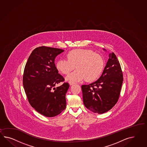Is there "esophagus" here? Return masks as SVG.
<instances>
[{"label":"esophagus","instance_id":"esophagus-1","mask_svg":"<svg viewBox=\"0 0 147 147\" xmlns=\"http://www.w3.org/2000/svg\"><path fill=\"white\" fill-rule=\"evenodd\" d=\"M68 83H69V85H71V86H72V85H73V84H75V83L74 82H73V81H69Z\"/></svg>","mask_w":147,"mask_h":147}]
</instances>
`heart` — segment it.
<instances>
[{
    "label": "heart",
    "instance_id": "1",
    "mask_svg": "<svg viewBox=\"0 0 147 147\" xmlns=\"http://www.w3.org/2000/svg\"><path fill=\"white\" fill-rule=\"evenodd\" d=\"M105 65L101 55L89 49H78L69 51L66 58L59 59L56 66L61 73L68 74L76 66L77 69L66 77L67 81L78 82L86 79L88 82H93L100 78Z\"/></svg>",
    "mask_w": 147,
    "mask_h": 147
}]
</instances>
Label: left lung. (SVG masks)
Listing matches in <instances>:
<instances>
[{
	"label": "left lung",
	"instance_id": "obj_1",
	"mask_svg": "<svg viewBox=\"0 0 147 147\" xmlns=\"http://www.w3.org/2000/svg\"><path fill=\"white\" fill-rule=\"evenodd\" d=\"M123 75L121 65L116 55L109 58L102 74L97 81L82 86L84 106L95 113L103 114L111 109L119 98Z\"/></svg>",
	"mask_w": 147,
	"mask_h": 147
}]
</instances>
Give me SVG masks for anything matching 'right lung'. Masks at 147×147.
I'll return each mask as SVG.
<instances>
[{"label": "right lung", "instance_id": "obj_1", "mask_svg": "<svg viewBox=\"0 0 147 147\" xmlns=\"http://www.w3.org/2000/svg\"><path fill=\"white\" fill-rule=\"evenodd\" d=\"M63 49L41 46L36 48L25 65L23 84L29 103L36 111L45 116L51 117L61 114L66 108V94L69 84L54 86L64 82L58 74L55 59Z\"/></svg>", "mask_w": 147, "mask_h": 147}]
</instances>
